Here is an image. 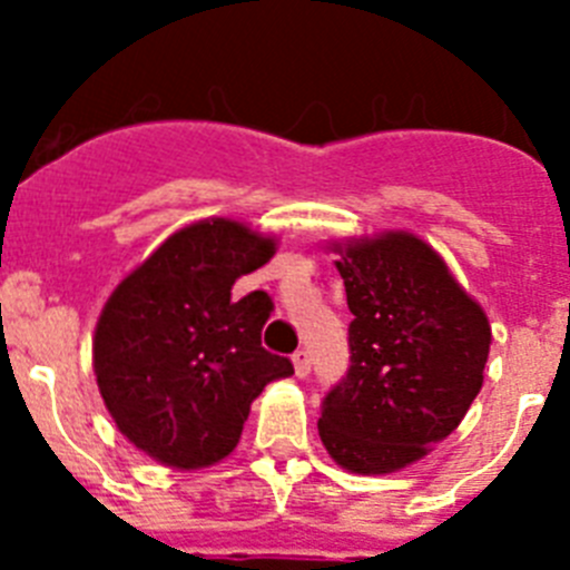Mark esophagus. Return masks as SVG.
<instances>
[{
    "label": "esophagus",
    "instance_id": "34e87169",
    "mask_svg": "<svg viewBox=\"0 0 570 570\" xmlns=\"http://www.w3.org/2000/svg\"><path fill=\"white\" fill-rule=\"evenodd\" d=\"M294 371H296V376L311 374V354L305 351V347H299V351L294 354Z\"/></svg>",
    "mask_w": 570,
    "mask_h": 570
}]
</instances>
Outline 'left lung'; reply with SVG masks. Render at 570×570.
I'll use <instances>...</instances> for the list:
<instances>
[{"instance_id": "1", "label": "left lung", "mask_w": 570, "mask_h": 570, "mask_svg": "<svg viewBox=\"0 0 570 570\" xmlns=\"http://www.w3.org/2000/svg\"><path fill=\"white\" fill-rule=\"evenodd\" d=\"M336 250L354 322L347 374L322 402V445L345 471H400L468 414L491 325L420 236L387 230Z\"/></svg>"}]
</instances>
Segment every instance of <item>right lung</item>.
I'll return each instance as SVG.
<instances>
[{
    "label": "right lung",
    "mask_w": 570,
    "mask_h": 570,
    "mask_svg": "<svg viewBox=\"0 0 570 570\" xmlns=\"http://www.w3.org/2000/svg\"><path fill=\"white\" fill-rule=\"evenodd\" d=\"M276 242L234 219L176 230L130 271L94 334V371L108 414L139 451L170 468L214 465L236 448L250 402L294 374L262 347L274 302L265 291L230 299Z\"/></svg>",
    "instance_id": "add662e5"
}]
</instances>
